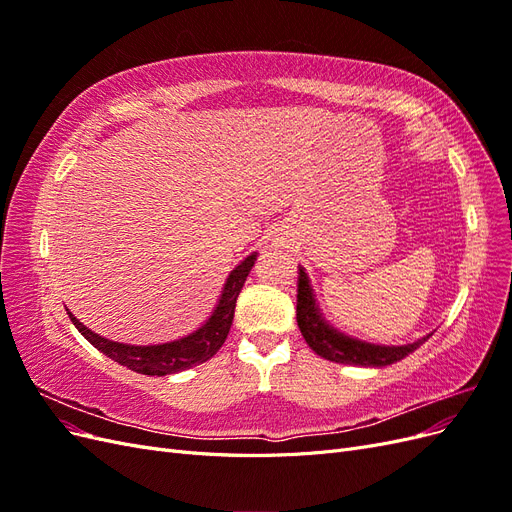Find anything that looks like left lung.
Returning a JSON list of instances; mask_svg holds the SVG:
<instances>
[{
  "label": "left lung",
  "mask_w": 512,
  "mask_h": 512,
  "mask_svg": "<svg viewBox=\"0 0 512 512\" xmlns=\"http://www.w3.org/2000/svg\"><path fill=\"white\" fill-rule=\"evenodd\" d=\"M297 322L301 335L305 337L307 346L312 348L318 356L333 363L344 365H361V367H384L393 365L404 359L410 352H414L418 346H423L427 339L433 335H425L416 339L412 344L404 346H380L369 344L354 339L350 335L339 333L335 327L322 318L320 307L316 303L312 284L303 267H299V290H297Z\"/></svg>",
  "instance_id": "1"
}]
</instances>
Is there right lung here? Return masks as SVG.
I'll use <instances>...</instances> for the list:
<instances>
[{"mask_svg": "<svg viewBox=\"0 0 512 512\" xmlns=\"http://www.w3.org/2000/svg\"><path fill=\"white\" fill-rule=\"evenodd\" d=\"M254 260H256V252L247 256L245 260H241L239 265L230 271L222 290V297L203 327L181 339H175V342L156 344V346H130V344L111 342V339L89 331L83 322L76 320L70 312L68 314H70V320L74 322V327L79 329V333L91 346L104 352L108 359H113L119 365L145 376L177 374V371L190 369L194 365L209 361L211 356L222 348V344L228 337L232 318H235L237 297L247 280V275H250L254 267Z\"/></svg>", "mask_w": 512, "mask_h": 512, "instance_id": "right-lung-1", "label": "right lung"}]
</instances>
